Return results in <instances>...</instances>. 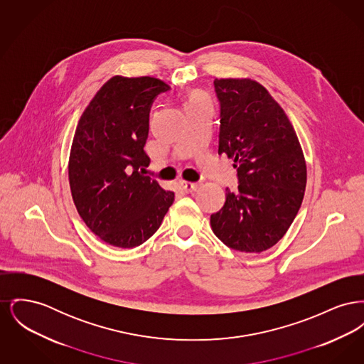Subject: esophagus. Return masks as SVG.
<instances>
[{
  "instance_id": "esophagus-1",
  "label": "esophagus",
  "mask_w": 364,
  "mask_h": 364,
  "mask_svg": "<svg viewBox=\"0 0 364 364\" xmlns=\"http://www.w3.org/2000/svg\"><path fill=\"white\" fill-rule=\"evenodd\" d=\"M180 188L187 192V193H192L199 188L198 183H190V181H180Z\"/></svg>"
}]
</instances>
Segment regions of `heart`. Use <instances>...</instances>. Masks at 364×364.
Masks as SVG:
<instances>
[{"label":"heart","instance_id":"b5f03b06","mask_svg":"<svg viewBox=\"0 0 364 364\" xmlns=\"http://www.w3.org/2000/svg\"><path fill=\"white\" fill-rule=\"evenodd\" d=\"M195 100H200V98H195ZM195 100H192V101H195Z\"/></svg>","mask_w":364,"mask_h":364}]
</instances>
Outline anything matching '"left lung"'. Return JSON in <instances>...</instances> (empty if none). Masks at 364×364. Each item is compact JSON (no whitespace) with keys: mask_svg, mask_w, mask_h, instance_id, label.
Returning a JSON list of instances; mask_svg holds the SVG:
<instances>
[{"mask_svg":"<svg viewBox=\"0 0 364 364\" xmlns=\"http://www.w3.org/2000/svg\"><path fill=\"white\" fill-rule=\"evenodd\" d=\"M218 154L235 159L237 191L211 214L214 235L232 250L262 252L282 239L303 202L307 169L294 127L254 80L215 79Z\"/></svg>","mask_w":364,"mask_h":364,"instance_id":"8db88e82","label":"left lung"}]
</instances>
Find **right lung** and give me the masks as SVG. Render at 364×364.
Instances as JSON below:
<instances>
[{"mask_svg": "<svg viewBox=\"0 0 364 364\" xmlns=\"http://www.w3.org/2000/svg\"><path fill=\"white\" fill-rule=\"evenodd\" d=\"M169 88L150 76H114L76 127L68 168L72 198L91 232L110 245L143 244L173 203L174 192L144 176L150 109Z\"/></svg>", "mask_w": 364, "mask_h": 364, "instance_id": "right-lung-1", "label": "right lung"}]
</instances>
